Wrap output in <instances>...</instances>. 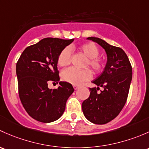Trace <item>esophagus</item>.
Listing matches in <instances>:
<instances>
[{"instance_id": "esophagus-1", "label": "esophagus", "mask_w": 149, "mask_h": 149, "mask_svg": "<svg viewBox=\"0 0 149 149\" xmlns=\"http://www.w3.org/2000/svg\"><path fill=\"white\" fill-rule=\"evenodd\" d=\"M73 87H74V90H77L78 88L79 87V85H73Z\"/></svg>"}]
</instances>
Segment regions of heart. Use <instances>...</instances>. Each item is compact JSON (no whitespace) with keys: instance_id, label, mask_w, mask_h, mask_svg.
Segmentation results:
<instances>
[{"instance_id":"obj_1","label":"heart","mask_w":149,"mask_h":149,"mask_svg":"<svg viewBox=\"0 0 149 149\" xmlns=\"http://www.w3.org/2000/svg\"><path fill=\"white\" fill-rule=\"evenodd\" d=\"M78 50L83 54L88 59L86 66L91 67L95 73H100L105 68V62L103 59L99 56L100 50L96 45L93 43H85L78 47ZM72 52L70 48L65 47L61 51L57 58V63L60 67H65L71 63ZM91 71L89 69L77 70L74 68H69L64 70L62 74L64 81L73 84L79 85L85 81H87L92 77Z\"/></svg>"}]
</instances>
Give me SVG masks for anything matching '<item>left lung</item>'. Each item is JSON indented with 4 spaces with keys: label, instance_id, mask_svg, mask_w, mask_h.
Returning a JSON list of instances; mask_svg holds the SVG:
<instances>
[{
    "label": "left lung",
    "instance_id": "8db88e82",
    "mask_svg": "<svg viewBox=\"0 0 149 149\" xmlns=\"http://www.w3.org/2000/svg\"><path fill=\"white\" fill-rule=\"evenodd\" d=\"M105 50L108 62L103 72L93 83L97 87L90 88V97L83 101L85 118L95 124H105L117 117L126 102L132 79V67L128 56L120 47L110 45L97 37H88ZM99 86L104 90L97 93Z\"/></svg>",
    "mask_w": 149,
    "mask_h": 149
}]
</instances>
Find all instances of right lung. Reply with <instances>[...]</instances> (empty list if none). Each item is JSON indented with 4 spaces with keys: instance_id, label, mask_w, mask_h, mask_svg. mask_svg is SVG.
I'll return each mask as SVG.
<instances>
[{
    "instance_id": "obj_1",
    "label": "right lung",
    "mask_w": 149,
    "mask_h": 149,
    "mask_svg": "<svg viewBox=\"0 0 149 149\" xmlns=\"http://www.w3.org/2000/svg\"><path fill=\"white\" fill-rule=\"evenodd\" d=\"M74 41L45 38L25 49L16 63L18 95L23 106L31 118L42 123L59 119L66 102L74 92L72 85L59 82L57 89L48 83L59 80L57 58L59 53Z\"/></svg>"
}]
</instances>
